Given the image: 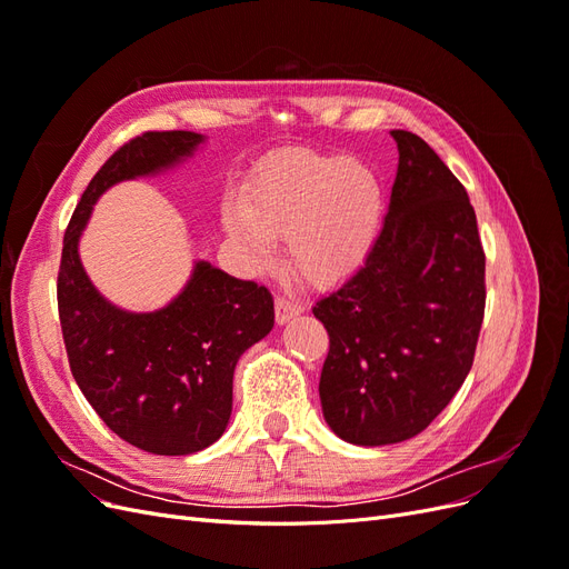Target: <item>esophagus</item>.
Listing matches in <instances>:
<instances>
[{
    "label": "esophagus",
    "mask_w": 569,
    "mask_h": 569,
    "mask_svg": "<svg viewBox=\"0 0 569 569\" xmlns=\"http://www.w3.org/2000/svg\"><path fill=\"white\" fill-rule=\"evenodd\" d=\"M303 308H306V306H303L301 301L282 295V297H278V301H274V318H278V322L282 325V322H287L289 318L299 316V313L303 311Z\"/></svg>",
    "instance_id": "34e87169"
}]
</instances>
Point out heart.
<instances>
[{"label":"heart","mask_w":569,"mask_h":569,"mask_svg":"<svg viewBox=\"0 0 569 569\" xmlns=\"http://www.w3.org/2000/svg\"><path fill=\"white\" fill-rule=\"evenodd\" d=\"M382 218V184L341 157L274 159L226 209V228L247 263L266 266L278 234L303 278L332 282L363 261Z\"/></svg>","instance_id":"1"}]
</instances>
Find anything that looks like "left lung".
Returning a JSON list of instances; mask_svg holds the SVG:
<instances>
[{"mask_svg":"<svg viewBox=\"0 0 569 569\" xmlns=\"http://www.w3.org/2000/svg\"><path fill=\"white\" fill-rule=\"evenodd\" d=\"M399 170L366 263L313 306L330 335L322 416L349 443L420 435L468 377L485 320V249L468 192L422 137L391 130Z\"/></svg>","mask_w":569,"mask_h":569,"instance_id":"8db88e82","label":"left lung"}]
</instances>
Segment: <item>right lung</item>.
<instances>
[{
	"label": "right lung",
	"mask_w": 569,
	"mask_h": 569,
	"mask_svg": "<svg viewBox=\"0 0 569 569\" xmlns=\"http://www.w3.org/2000/svg\"><path fill=\"white\" fill-rule=\"evenodd\" d=\"M201 140L187 130H149L113 151L68 222L57 280L68 366L80 391L111 432L157 456L197 453L226 432L234 366L272 330V295L199 261L176 301L157 313H128L99 297L78 239L101 192L159 173Z\"/></svg>",
	"instance_id": "obj_1"
}]
</instances>
